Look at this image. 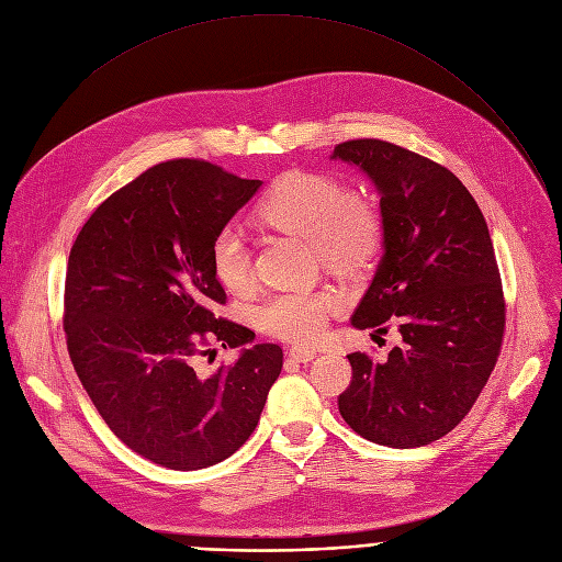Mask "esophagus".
<instances>
[{"mask_svg":"<svg viewBox=\"0 0 562 562\" xmlns=\"http://www.w3.org/2000/svg\"><path fill=\"white\" fill-rule=\"evenodd\" d=\"M288 355H290L292 359L302 361V363H306V361L315 359V350H313V347H292V350H290Z\"/></svg>","mask_w":562,"mask_h":562,"instance_id":"esophagus-1","label":"esophagus"}]
</instances>
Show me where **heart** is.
<instances>
[{
	"mask_svg": "<svg viewBox=\"0 0 562 562\" xmlns=\"http://www.w3.org/2000/svg\"><path fill=\"white\" fill-rule=\"evenodd\" d=\"M256 217L308 239L319 262L331 272L355 274L375 260L384 245L380 207L345 182L323 173H288L256 205ZM212 272L231 292L251 285V251L243 228L224 224L210 243ZM340 295L331 288L274 292L258 306L260 325L290 342H311L325 331Z\"/></svg>",
	"mask_w": 562,
	"mask_h": 562,
	"instance_id": "obj_1",
	"label": "heart"
}]
</instances>
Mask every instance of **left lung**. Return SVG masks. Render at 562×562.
<instances>
[{
	"label": "left lung",
	"mask_w": 562,
	"mask_h": 562,
	"mask_svg": "<svg viewBox=\"0 0 562 562\" xmlns=\"http://www.w3.org/2000/svg\"><path fill=\"white\" fill-rule=\"evenodd\" d=\"M331 157L375 182L384 220V256L352 325L397 323L403 336L382 363L347 355L352 382L338 412L372 443L427 446L469 414L501 352L505 300L490 228L460 178L418 153L352 139Z\"/></svg>",
	"instance_id": "1"
}]
</instances>
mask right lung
I'll return each mask as SVG.
<instances>
[{
  "instance_id": "1",
  "label": "right lung",
  "mask_w": 562,
  "mask_h": 562,
  "mask_svg": "<svg viewBox=\"0 0 562 562\" xmlns=\"http://www.w3.org/2000/svg\"><path fill=\"white\" fill-rule=\"evenodd\" d=\"M260 184L205 159H169L102 201L70 249L64 329L77 378L110 430L159 467L231 458L281 372L274 342L245 347L215 375L199 370L212 345L256 338L215 315L226 292L210 243Z\"/></svg>"
}]
</instances>
